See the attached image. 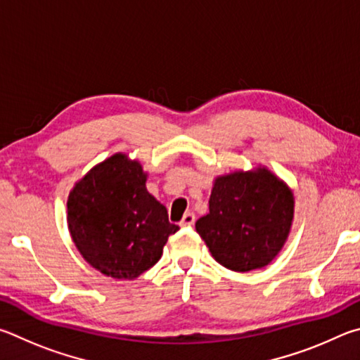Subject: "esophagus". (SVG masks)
<instances>
[{"mask_svg":"<svg viewBox=\"0 0 360 360\" xmlns=\"http://www.w3.org/2000/svg\"><path fill=\"white\" fill-rule=\"evenodd\" d=\"M194 221H196V215H194V213H191V212H188V213H185V217L181 218L180 226H181V228H186V226H193Z\"/></svg>","mask_w":360,"mask_h":360,"instance_id":"34e87169","label":"esophagus"}]
</instances>
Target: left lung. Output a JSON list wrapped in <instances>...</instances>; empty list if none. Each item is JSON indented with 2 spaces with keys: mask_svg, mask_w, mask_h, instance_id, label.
Segmentation results:
<instances>
[{
  "mask_svg": "<svg viewBox=\"0 0 360 360\" xmlns=\"http://www.w3.org/2000/svg\"><path fill=\"white\" fill-rule=\"evenodd\" d=\"M209 213L196 221L212 256L226 269H261L285 245L294 215V196L267 169L219 176Z\"/></svg>",
  "mask_w": 360,
  "mask_h": 360,
  "instance_id": "1",
  "label": "left lung"
}]
</instances>
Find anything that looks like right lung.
<instances>
[{
	"label": "right lung",
	"mask_w": 360,
	"mask_h": 360,
	"mask_svg": "<svg viewBox=\"0 0 360 360\" xmlns=\"http://www.w3.org/2000/svg\"><path fill=\"white\" fill-rule=\"evenodd\" d=\"M137 161L117 153L93 167L69 194V232L85 261L101 274L132 280L160 261L180 228L145 188Z\"/></svg>",
	"instance_id": "add662e5"
}]
</instances>
